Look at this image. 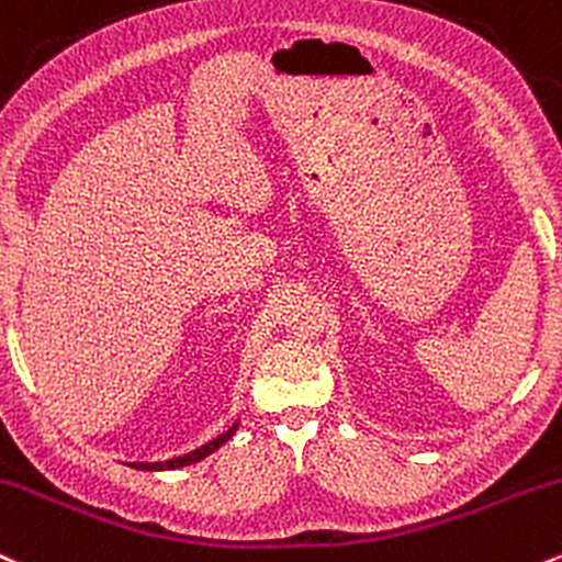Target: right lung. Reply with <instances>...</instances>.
I'll return each mask as SVG.
<instances>
[{"instance_id":"obj_1","label":"right lung","mask_w":562,"mask_h":562,"mask_svg":"<svg viewBox=\"0 0 562 562\" xmlns=\"http://www.w3.org/2000/svg\"><path fill=\"white\" fill-rule=\"evenodd\" d=\"M234 429H237V424H234V427H232L229 431H224V435L215 437V440L207 442V446L196 448V451H191V453H187V456H178V459H170V461H151V464H144V461H140V464H131V467H135V470H149V472L154 470V472H159V470H178V467L196 464V461H200V459H205V456H211L213 451H218V448L224 446V442L229 440V437L234 435Z\"/></svg>"}]
</instances>
